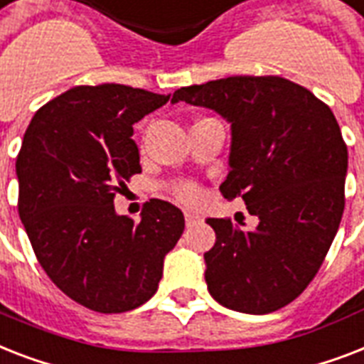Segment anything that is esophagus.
<instances>
[{
    "instance_id": "esophagus-1",
    "label": "esophagus",
    "mask_w": 364,
    "mask_h": 364,
    "mask_svg": "<svg viewBox=\"0 0 364 364\" xmlns=\"http://www.w3.org/2000/svg\"><path fill=\"white\" fill-rule=\"evenodd\" d=\"M184 216H186V225H193V223L199 222V216H197L196 212H184Z\"/></svg>"
}]
</instances>
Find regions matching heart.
<instances>
[{
  "mask_svg": "<svg viewBox=\"0 0 364 364\" xmlns=\"http://www.w3.org/2000/svg\"><path fill=\"white\" fill-rule=\"evenodd\" d=\"M168 190L173 191V196L182 203H196L200 197L199 186L191 180H174L173 184L168 186Z\"/></svg>",
  "mask_w": 364,
  "mask_h": 364,
  "instance_id": "1",
  "label": "heart"
}]
</instances>
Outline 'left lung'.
Returning a JSON list of instances; mask_svg holds the SVG:
<instances>
[{
	"mask_svg": "<svg viewBox=\"0 0 364 364\" xmlns=\"http://www.w3.org/2000/svg\"><path fill=\"white\" fill-rule=\"evenodd\" d=\"M231 122L228 200L242 197L255 229L208 218L216 244L205 254L208 291L244 314L280 310L318 274L344 212L346 146L329 105L274 75L228 77L173 94Z\"/></svg>",
	"mask_w": 364,
	"mask_h": 364,
	"instance_id": "left-lung-1",
	"label": "left lung"
}]
</instances>
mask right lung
<instances>
[{
  "mask_svg": "<svg viewBox=\"0 0 364 364\" xmlns=\"http://www.w3.org/2000/svg\"><path fill=\"white\" fill-rule=\"evenodd\" d=\"M167 101L124 84L75 86L24 133L20 220L48 278L94 312H127L152 297L184 231V214L167 200L146 203L141 222L114 212L116 193L142 171L133 124Z\"/></svg>",
  "mask_w": 364,
  "mask_h": 364,
  "instance_id": "right-lung-1",
  "label": "right lung"
}]
</instances>
